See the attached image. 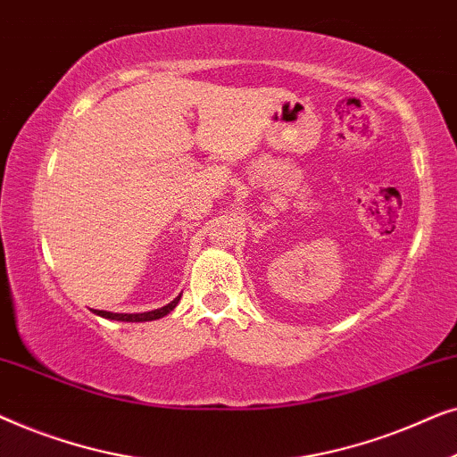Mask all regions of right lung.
Returning <instances> with one entry per match:
<instances>
[{
	"instance_id": "1",
	"label": "right lung",
	"mask_w": 457,
	"mask_h": 457,
	"mask_svg": "<svg viewBox=\"0 0 457 457\" xmlns=\"http://www.w3.org/2000/svg\"><path fill=\"white\" fill-rule=\"evenodd\" d=\"M180 295L170 302L164 308L160 310H152V312H143V314H112V312H104V310H96L97 316H104V318H110V320H122V322H147V320H158V318L170 314V312L177 308Z\"/></svg>"
}]
</instances>
